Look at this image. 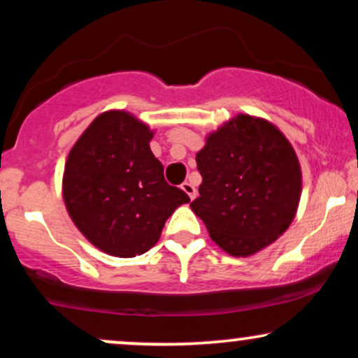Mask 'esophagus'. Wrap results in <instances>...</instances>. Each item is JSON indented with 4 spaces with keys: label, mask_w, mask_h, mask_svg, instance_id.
I'll return each mask as SVG.
<instances>
[{
    "label": "esophagus",
    "mask_w": 358,
    "mask_h": 358,
    "mask_svg": "<svg viewBox=\"0 0 358 358\" xmlns=\"http://www.w3.org/2000/svg\"><path fill=\"white\" fill-rule=\"evenodd\" d=\"M182 190H183L185 193H187V195L190 196L192 200H193V198L196 196V188H195V185L190 183V182H185V183H182Z\"/></svg>",
    "instance_id": "esophagus-1"
}]
</instances>
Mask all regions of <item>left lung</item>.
I'll use <instances>...</instances> for the list:
<instances>
[{
	"instance_id": "1",
	"label": "left lung",
	"mask_w": 358,
	"mask_h": 358,
	"mask_svg": "<svg viewBox=\"0 0 358 358\" xmlns=\"http://www.w3.org/2000/svg\"><path fill=\"white\" fill-rule=\"evenodd\" d=\"M200 196L190 206L228 255L250 257L294 222L302 193L295 150L275 124L236 115L196 153Z\"/></svg>"
}]
</instances>
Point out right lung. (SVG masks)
Masks as SVG:
<instances>
[{"label": "right lung", "instance_id": "1", "mask_svg": "<svg viewBox=\"0 0 358 358\" xmlns=\"http://www.w3.org/2000/svg\"><path fill=\"white\" fill-rule=\"evenodd\" d=\"M148 124L122 110L98 115L68 155L63 200L73 223L108 255L131 258L160 240L190 198L165 182Z\"/></svg>", "mask_w": 358, "mask_h": 358}]
</instances>
